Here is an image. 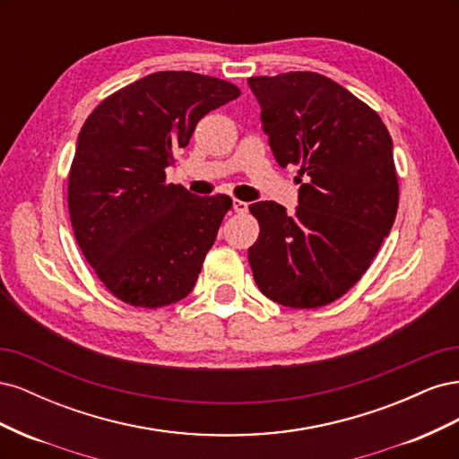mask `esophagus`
Returning a JSON list of instances; mask_svg holds the SVG:
<instances>
[{"label": "esophagus", "instance_id": "obj_1", "mask_svg": "<svg viewBox=\"0 0 459 459\" xmlns=\"http://www.w3.org/2000/svg\"><path fill=\"white\" fill-rule=\"evenodd\" d=\"M233 211L238 212V214H245L248 211V204L239 201V199H233Z\"/></svg>", "mask_w": 459, "mask_h": 459}]
</instances>
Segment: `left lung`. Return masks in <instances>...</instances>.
<instances>
[{"label": "left lung", "mask_w": 459, "mask_h": 459, "mask_svg": "<svg viewBox=\"0 0 459 459\" xmlns=\"http://www.w3.org/2000/svg\"><path fill=\"white\" fill-rule=\"evenodd\" d=\"M277 164H300L293 214L273 201L248 211L258 289L289 308H319L366 273L398 211L393 140L381 117L317 73L248 78ZM305 179H301V176Z\"/></svg>", "instance_id": "1"}]
</instances>
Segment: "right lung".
Listing matches in <instances>:
<instances>
[{
  "instance_id": "right-lung-1",
  "label": "right lung",
  "mask_w": 459,
  "mask_h": 459,
  "mask_svg": "<svg viewBox=\"0 0 459 459\" xmlns=\"http://www.w3.org/2000/svg\"><path fill=\"white\" fill-rule=\"evenodd\" d=\"M239 93L214 76L152 73L108 95L82 126L68 212L82 253L120 300L160 308L195 287L231 199L193 195L166 184L164 170L197 122Z\"/></svg>"
}]
</instances>
